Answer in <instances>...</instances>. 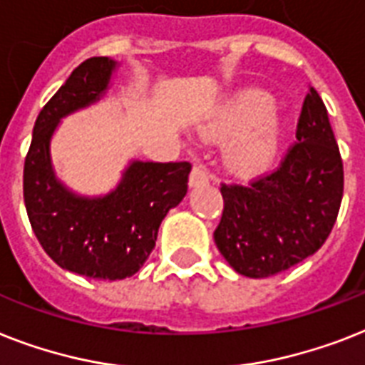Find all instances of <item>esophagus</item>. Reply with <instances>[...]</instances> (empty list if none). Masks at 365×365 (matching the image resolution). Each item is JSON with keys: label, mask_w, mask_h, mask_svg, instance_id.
Masks as SVG:
<instances>
[{"label": "esophagus", "mask_w": 365, "mask_h": 365, "mask_svg": "<svg viewBox=\"0 0 365 365\" xmlns=\"http://www.w3.org/2000/svg\"><path fill=\"white\" fill-rule=\"evenodd\" d=\"M208 180H210V174L202 165H195V167H192L191 176H189V185H191V187L204 185V183H208Z\"/></svg>", "instance_id": "34e87169"}]
</instances>
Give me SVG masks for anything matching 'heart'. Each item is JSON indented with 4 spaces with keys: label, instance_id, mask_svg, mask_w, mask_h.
Instances as JSON below:
<instances>
[{
    "label": "heart",
    "instance_id": "b5f03b06",
    "mask_svg": "<svg viewBox=\"0 0 365 365\" xmlns=\"http://www.w3.org/2000/svg\"><path fill=\"white\" fill-rule=\"evenodd\" d=\"M269 97L260 90L240 91L217 112L208 133L212 136H227L251 127L230 152V161L244 173H257L269 165L277 152L281 138V121Z\"/></svg>",
    "mask_w": 365,
    "mask_h": 365
}]
</instances>
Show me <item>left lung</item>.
<instances>
[{"mask_svg":"<svg viewBox=\"0 0 365 365\" xmlns=\"http://www.w3.org/2000/svg\"><path fill=\"white\" fill-rule=\"evenodd\" d=\"M223 215L213 240L245 277H269L321 250L343 198V161L327 106L309 88L296 142L274 173L247 185L221 183Z\"/></svg>","mask_w":365,"mask_h":365,"instance_id":"left-lung-1","label":"left lung"}]
</instances>
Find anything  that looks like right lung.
I'll return each mask as SVG.
<instances>
[{
  "instance_id": "add662e5",
  "label": "right lung",
  "mask_w": 365,
  "mask_h": 365,
  "mask_svg": "<svg viewBox=\"0 0 365 365\" xmlns=\"http://www.w3.org/2000/svg\"><path fill=\"white\" fill-rule=\"evenodd\" d=\"M115 61H82L37 115L24 163V202L29 223L50 259L91 279H125L155 247L159 225L187 192L191 163L131 161L103 197H82L56 178L50 140L61 118L105 96Z\"/></svg>"
}]
</instances>
